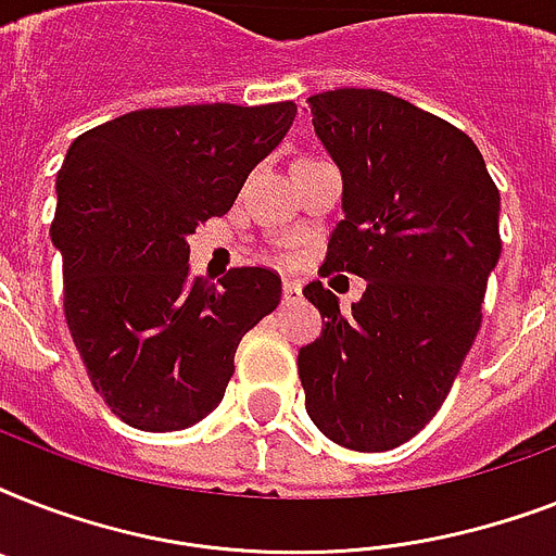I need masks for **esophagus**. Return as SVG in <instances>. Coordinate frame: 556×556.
<instances>
[{
    "instance_id": "1",
    "label": "esophagus",
    "mask_w": 556,
    "mask_h": 556,
    "mask_svg": "<svg viewBox=\"0 0 556 556\" xmlns=\"http://www.w3.org/2000/svg\"><path fill=\"white\" fill-rule=\"evenodd\" d=\"M300 296H303L300 282H296V279H286V282H282V300H286V303H296Z\"/></svg>"
}]
</instances>
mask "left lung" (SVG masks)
<instances>
[{
  "label": "left lung",
  "mask_w": 556,
  "mask_h": 556,
  "mask_svg": "<svg viewBox=\"0 0 556 556\" xmlns=\"http://www.w3.org/2000/svg\"><path fill=\"white\" fill-rule=\"evenodd\" d=\"M314 132L343 173V218L320 274L366 279L352 312L314 279L326 317L300 349L305 409L340 447L380 453L441 409L502 253L500 190L482 152L447 121L378 89L312 98Z\"/></svg>",
  "instance_id": "1"
}]
</instances>
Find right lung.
I'll return each mask as SVG.
<instances>
[{
  "mask_svg": "<svg viewBox=\"0 0 556 556\" xmlns=\"http://www.w3.org/2000/svg\"><path fill=\"white\" fill-rule=\"evenodd\" d=\"M296 103L138 109L72 143L56 173L51 239L63 312L94 392L129 427L185 430L233 378L242 338L279 305L270 268L190 274V233L233 207Z\"/></svg>",
  "mask_w": 556,
  "mask_h": 556,
  "instance_id": "1",
  "label": "right lung"
}]
</instances>
